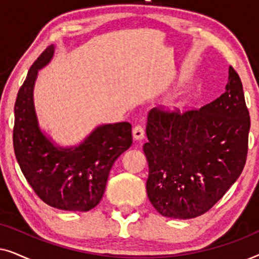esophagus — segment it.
Masks as SVG:
<instances>
[{
    "instance_id": "1",
    "label": "esophagus",
    "mask_w": 259,
    "mask_h": 259,
    "mask_svg": "<svg viewBox=\"0 0 259 259\" xmlns=\"http://www.w3.org/2000/svg\"><path fill=\"white\" fill-rule=\"evenodd\" d=\"M144 137H145L144 127L140 126V125H137L133 128V138L136 140H143Z\"/></svg>"
}]
</instances>
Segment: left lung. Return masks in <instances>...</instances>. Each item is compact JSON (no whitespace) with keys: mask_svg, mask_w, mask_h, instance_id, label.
<instances>
[{"mask_svg":"<svg viewBox=\"0 0 259 259\" xmlns=\"http://www.w3.org/2000/svg\"><path fill=\"white\" fill-rule=\"evenodd\" d=\"M249 131L243 84L231 66L225 92L210 104L183 114L151 109L143 148L155 210L177 219L210 210L243 171Z\"/></svg>","mask_w":259,"mask_h":259,"instance_id":"8db88e82","label":"left lung"}]
</instances>
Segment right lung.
I'll list each match as a JSON object with an SVG mask.
<instances>
[{
	"label": "right lung",
	"instance_id": "right-lung-1",
	"mask_svg": "<svg viewBox=\"0 0 259 259\" xmlns=\"http://www.w3.org/2000/svg\"><path fill=\"white\" fill-rule=\"evenodd\" d=\"M54 52V45L46 48L17 93L14 151L27 182L46 204L86 212L100 203L113 164L132 145V126L105 123L76 146H58L40 128L34 105L37 73L51 62Z\"/></svg>",
	"mask_w": 259,
	"mask_h": 259
}]
</instances>
